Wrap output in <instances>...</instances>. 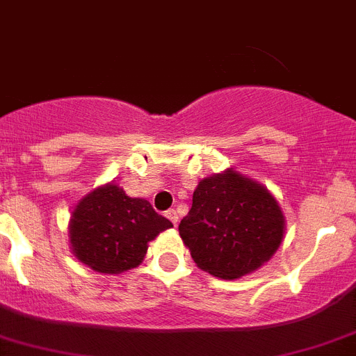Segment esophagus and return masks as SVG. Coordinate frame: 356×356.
Segmentation results:
<instances>
[{
    "label": "esophagus",
    "instance_id": "obj_1",
    "mask_svg": "<svg viewBox=\"0 0 356 356\" xmlns=\"http://www.w3.org/2000/svg\"><path fill=\"white\" fill-rule=\"evenodd\" d=\"M165 218H169L176 225V223H178V213H176V209H168V211H165Z\"/></svg>",
    "mask_w": 356,
    "mask_h": 356
}]
</instances>
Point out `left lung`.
I'll list each match as a JSON object with an SVG mask.
<instances>
[{
	"label": "left lung",
	"mask_w": 356,
	"mask_h": 356,
	"mask_svg": "<svg viewBox=\"0 0 356 356\" xmlns=\"http://www.w3.org/2000/svg\"><path fill=\"white\" fill-rule=\"evenodd\" d=\"M178 231L199 269L238 280L276 253L285 216L264 185L227 169L199 181Z\"/></svg>",
	"instance_id": "obj_1"
}]
</instances>
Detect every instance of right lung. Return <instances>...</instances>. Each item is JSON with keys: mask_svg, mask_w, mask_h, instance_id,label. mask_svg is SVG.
Returning <instances> with one entry per match:
<instances>
[{"mask_svg": "<svg viewBox=\"0 0 356 356\" xmlns=\"http://www.w3.org/2000/svg\"><path fill=\"white\" fill-rule=\"evenodd\" d=\"M171 227L147 199L129 197L118 185L106 184L74 206L70 243L74 257L92 270L120 274L140 266L148 243Z\"/></svg>", "mask_w": 356, "mask_h": 356, "instance_id": "right-lung-1", "label": "right lung"}]
</instances>
